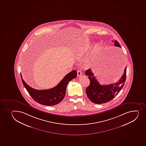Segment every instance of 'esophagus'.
<instances>
[{
	"label": "esophagus",
	"mask_w": 146,
	"mask_h": 146,
	"mask_svg": "<svg viewBox=\"0 0 146 146\" xmlns=\"http://www.w3.org/2000/svg\"><path fill=\"white\" fill-rule=\"evenodd\" d=\"M82 75V72H81V70H78L77 71V76L78 77H80Z\"/></svg>",
	"instance_id": "1"
}]
</instances>
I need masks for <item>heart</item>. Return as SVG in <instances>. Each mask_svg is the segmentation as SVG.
I'll use <instances>...</instances> for the list:
<instances>
[{
	"label": "heart",
	"mask_w": 146,
	"mask_h": 146,
	"mask_svg": "<svg viewBox=\"0 0 146 146\" xmlns=\"http://www.w3.org/2000/svg\"><path fill=\"white\" fill-rule=\"evenodd\" d=\"M90 44H85L82 46L80 51H78V56H81L82 54H84L86 51H87L88 50H89L90 48ZM98 48L96 47L94 48V49L92 53V54L90 55V56L89 57V58L88 59L87 61L86 62V66H89L90 65H92L93 63L94 60L98 52Z\"/></svg>",
	"instance_id": "1"
}]
</instances>
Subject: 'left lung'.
<instances>
[{"instance_id": "1", "label": "left lung", "mask_w": 146, "mask_h": 146, "mask_svg": "<svg viewBox=\"0 0 146 146\" xmlns=\"http://www.w3.org/2000/svg\"><path fill=\"white\" fill-rule=\"evenodd\" d=\"M113 42L115 46L121 47L116 40ZM126 67L124 70L123 75L118 82L111 84L102 85L97 80L91 69L87 70L85 74L88 76L90 84L87 88L86 92L90 100L96 104H104L111 101L124 86L126 80Z\"/></svg>"}]
</instances>
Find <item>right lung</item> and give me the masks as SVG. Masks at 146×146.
Wrapping results in <instances>:
<instances>
[{
    "label": "right lung",
    "instance_id": "add662e5",
    "mask_svg": "<svg viewBox=\"0 0 146 146\" xmlns=\"http://www.w3.org/2000/svg\"><path fill=\"white\" fill-rule=\"evenodd\" d=\"M77 71L74 70L65 76L57 86L54 88L48 90H37L26 84L21 74L23 84L31 96L38 103L47 106L56 105L64 99L68 83L73 78H77Z\"/></svg>",
    "mask_w": 146,
    "mask_h": 146
}]
</instances>
